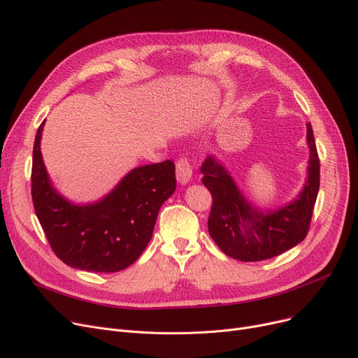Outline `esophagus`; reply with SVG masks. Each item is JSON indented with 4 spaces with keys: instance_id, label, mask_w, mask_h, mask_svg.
<instances>
[{
    "instance_id": "obj_1",
    "label": "esophagus",
    "mask_w": 358,
    "mask_h": 358,
    "mask_svg": "<svg viewBox=\"0 0 358 358\" xmlns=\"http://www.w3.org/2000/svg\"><path fill=\"white\" fill-rule=\"evenodd\" d=\"M192 174H193V169L189 164V159L187 158H180L176 164V176H177V180L181 185H185L190 182V178H192Z\"/></svg>"
}]
</instances>
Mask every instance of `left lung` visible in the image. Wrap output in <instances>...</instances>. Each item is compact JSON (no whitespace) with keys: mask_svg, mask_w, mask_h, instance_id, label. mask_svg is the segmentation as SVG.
<instances>
[{"mask_svg":"<svg viewBox=\"0 0 358 358\" xmlns=\"http://www.w3.org/2000/svg\"><path fill=\"white\" fill-rule=\"evenodd\" d=\"M306 134L308 178L300 193L277 209L262 210L250 203L216 157L209 155L201 164L203 184L213 199L208 220L209 234L231 258L245 262L268 259L306 238L321 178L310 123L306 124Z\"/></svg>","mask_w":358,"mask_h":358,"instance_id":"1","label":"left lung"}]
</instances>
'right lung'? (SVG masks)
I'll use <instances>...</instances> for the list:
<instances>
[{"label":"right lung","mask_w":358,"mask_h":358,"mask_svg":"<svg viewBox=\"0 0 358 358\" xmlns=\"http://www.w3.org/2000/svg\"><path fill=\"white\" fill-rule=\"evenodd\" d=\"M43 126L33 146L31 199L53 252L72 268L124 270L146 248L162 203L176 192L174 162L134 168L101 200L75 204L49 178L41 152Z\"/></svg>","instance_id":"add662e5"}]
</instances>
